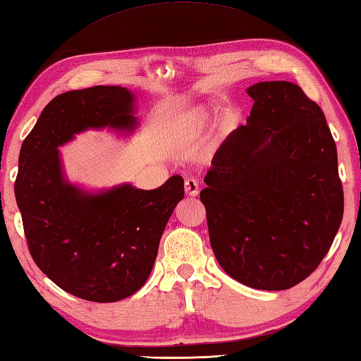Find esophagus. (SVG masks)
<instances>
[{"instance_id":"esophagus-1","label":"esophagus","mask_w":361,"mask_h":361,"mask_svg":"<svg viewBox=\"0 0 361 361\" xmlns=\"http://www.w3.org/2000/svg\"><path fill=\"white\" fill-rule=\"evenodd\" d=\"M183 185H185V193L188 195V196H197V193H199V183H197V180L196 179H187L185 180V183H183Z\"/></svg>"}]
</instances>
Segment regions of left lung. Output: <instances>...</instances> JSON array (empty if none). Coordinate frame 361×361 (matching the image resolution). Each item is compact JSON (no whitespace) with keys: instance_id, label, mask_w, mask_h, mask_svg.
<instances>
[{"instance_id":"left-lung-1","label":"left lung","mask_w":361,"mask_h":361,"mask_svg":"<svg viewBox=\"0 0 361 361\" xmlns=\"http://www.w3.org/2000/svg\"><path fill=\"white\" fill-rule=\"evenodd\" d=\"M253 108L213 156L201 191L219 266L253 289L300 284L343 219L337 147L323 109L298 85L261 82Z\"/></svg>"}]
</instances>
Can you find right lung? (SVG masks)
<instances>
[{
  "label": "right lung",
  "mask_w": 361,
  "mask_h": 361,
  "mask_svg": "<svg viewBox=\"0 0 361 361\" xmlns=\"http://www.w3.org/2000/svg\"><path fill=\"white\" fill-rule=\"evenodd\" d=\"M133 100L120 86L63 92L47 103L20 151L15 197L29 253L60 289L86 301L114 302L145 284L183 199L179 174L156 190L125 183L99 195L63 178L57 147L87 128L133 131Z\"/></svg>",
  "instance_id": "1"
}]
</instances>
